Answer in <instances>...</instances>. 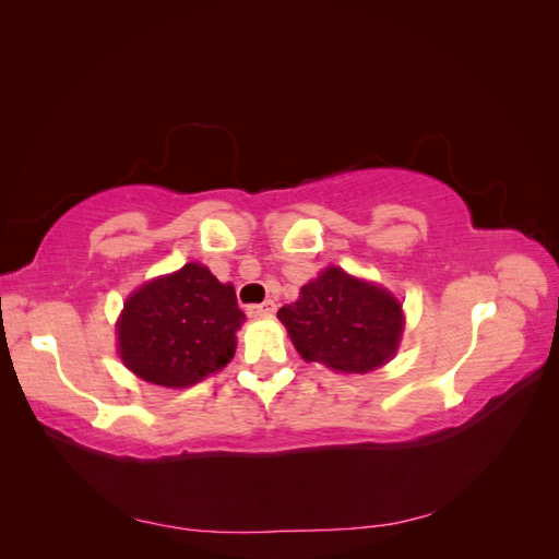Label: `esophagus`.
Masks as SVG:
<instances>
[{
    "label": "esophagus",
    "mask_w": 559,
    "mask_h": 559,
    "mask_svg": "<svg viewBox=\"0 0 559 559\" xmlns=\"http://www.w3.org/2000/svg\"><path fill=\"white\" fill-rule=\"evenodd\" d=\"M275 310H277L275 300H265V302H261V306H249L247 314L249 317H273Z\"/></svg>",
    "instance_id": "34e87169"
}]
</instances>
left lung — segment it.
<instances>
[{"label": "left lung", "mask_w": 559, "mask_h": 559, "mask_svg": "<svg viewBox=\"0 0 559 559\" xmlns=\"http://www.w3.org/2000/svg\"><path fill=\"white\" fill-rule=\"evenodd\" d=\"M298 354L341 373H368L394 357L403 331L399 300L376 284L326 267L277 312Z\"/></svg>", "instance_id": "obj_1"}]
</instances>
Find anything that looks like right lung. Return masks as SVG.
I'll return each mask as SVG.
<instances>
[{"label": "right lung", "mask_w": 559, "mask_h": 559, "mask_svg": "<svg viewBox=\"0 0 559 559\" xmlns=\"http://www.w3.org/2000/svg\"><path fill=\"white\" fill-rule=\"evenodd\" d=\"M242 321L233 286L205 265L186 263L128 298L118 321V352L146 382L191 386L233 359Z\"/></svg>", "instance_id": "1"}]
</instances>
